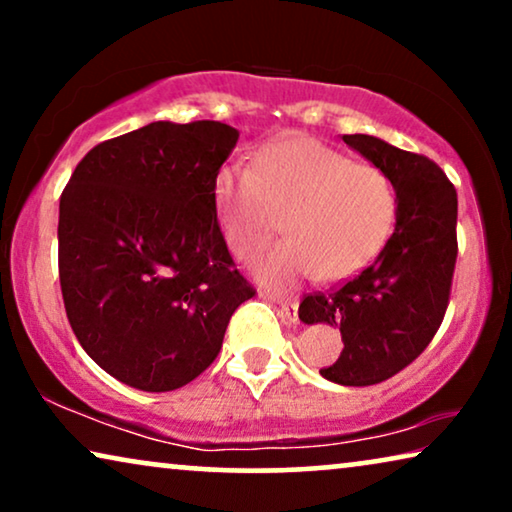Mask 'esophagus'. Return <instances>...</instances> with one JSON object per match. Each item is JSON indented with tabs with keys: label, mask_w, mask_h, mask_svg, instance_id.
I'll return each mask as SVG.
<instances>
[{
	"label": "esophagus",
	"mask_w": 512,
	"mask_h": 512,
	"mask_svg": "<svg viewBox=\"0 0 512 512\" xmlns=\"http://www.w3.org/2000/svg\"><path fill=\"white\" fill-rule=\"evenodd\" d=\"M272 300H277L279 312H282L284 319L298 321V303H296V300H282V298H272Z\"/></svg>",
	"instance_id": "1"
}]
</instances>
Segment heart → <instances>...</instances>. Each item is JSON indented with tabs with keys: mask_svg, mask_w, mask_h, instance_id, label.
<instances>
[{
	"mask_svg": "<svg viewBox=\"0 0 512 512\" xmlns=\"http://www.w3.org/2000/svg\"><path fill=\"white\" fill-rule=\"evenodd\" d=\"M216 219L240 261L263 254L286 214L289 240L258 265V279L291 289L303 279L361 272L394 233L398 191L382 167L354 163L312 137L277 139L254 165L228 163L214 177Z\"/></svg>",
	"mask_w": 512,
	"mask_h": 512,
	"instance_id": "obj_1",
	"label": "heart"
}]
</instances>
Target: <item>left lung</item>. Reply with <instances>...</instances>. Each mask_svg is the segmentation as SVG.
<instances>
[{"instance_id": "8db88e82", "label": "left lung", "mask_w": 512, "mask_h": 512, "mask_svg": "<svg viewBox=\"0 0 512 512\" xmlns=\"http://www.w3.org/2000/svg\"><path fill=\"white\" fill-rule=\"evenodd\" d=\"M398 191L396 228L375 263L333 291L300 300L305 324L340 326L342 349L319 373L345 387L380 384L429 347L450 305L457 263V188L422 153L370 135H342Z\"/></svg>"}]
</instances>
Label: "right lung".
Returning <instances> with one entry per match:
<instances>
[{
  "instance_id": "obj_1",
  "label": "right lung",
  "mask_w": 512,
  "mask_h": 512,
  "mask_svg": "<svg viewBox=\"0 0 512 512\" xmlns=\"http://www.w3.org/2000/svg\"><path fill=\"white\" fill-rule=\"evenodd\" d=\"M219 121H156L90 149L60 195L69 326L111 377L142 391L195 380L256 289L235 268L212 186L237 144Z\"/></svg>"
}]
</instances>
